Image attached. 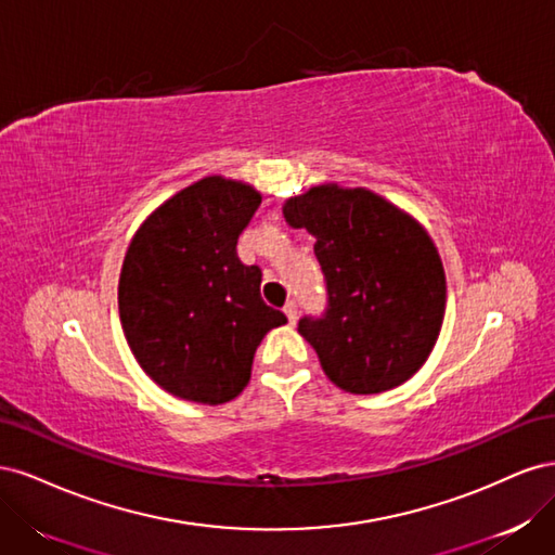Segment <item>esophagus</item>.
Instances as JSON below:
<instances>
[{"instance_id": "esophagus-1", "label": "esophagus", "mask_w": 555, "mask_h": 555, "mask_svg": "<svg viewBox=\"0 0 555 555\" xmlns=\"http://www.w3.org/2000/svg\"><path fill=\"white\" fill-rule=\"evenodd\" d=\"M284 314H287L289 324H296V319H298V306L294 304V300H287V306H284Z\"/></svg>"}]
</instances>
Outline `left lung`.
<instances>
[{"mask_svg": "<svg viewBox=\"0 0 555 555\" xmlns=\"http://www.w3.org/2000/svg\"><path fill=\"white\" fill-rule=\"evenodd\" d=\"M282 215L317 241L328 308L300 319L298 333L326 377L361 396L408 382L438 343L447 308L444 266L428 231L384 196L338 182L287 198Z\"/></svg>", "mask_w": 555, "mask_h": 555, "instance_id": "obj_1", "label": "left lung"}]
</instances>
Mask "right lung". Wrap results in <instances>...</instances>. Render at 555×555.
<instances>
[{
  "label": "right lung",
  "mask_w": 555,
  "mask_h": 555,
  "mask_svg": "<svg viewBox=\"0 0 555 555\" xmlns=\"http://www.w3.org/2000/svg\"><path fill=\"white\" fill-rule=\"evenodd\" d=\"M259 204L251 184L206 176L150 212L127 247L117 284L125 338L143 373L176 398H236L263 335L287 322L263 304L259 266L236 255Z\"/></svg>",
  "instance_id": "1"
}]
</instances>
